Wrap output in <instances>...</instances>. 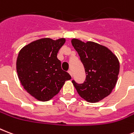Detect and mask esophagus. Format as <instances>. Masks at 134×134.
Instances as JSON below:
<instances>
[{
	"instance_id": "esophagus-1",
	"label": "esophagus",
	"mask_w": 134,
	"mask_h": 134,
	"mask_svg": "<svg viewBox=\"0 0 134 134\" xmlns=\"http://www.w3.org/2000/svg\"><path fill=\"white\" fill-rule=\"evenodd\" d=\"M68 72H69V74H70L71 76H72V71H71V70H69V71H68Z\"/></svg>"
}]
</instances>
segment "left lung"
Wrapping results in <instances>:
<instances>
[{"label":"left lung","mask_w":134,"mask_h":134,"mask_svg":"<svg viewBox=\"0 0 134 134\" xmlns=\"http://www.w3.org/2000/svg\"><path fill=\"white\" fill-rule=\"evenodd\" d=\"M74 46L85 69L83 83H72L82 98L89 103H97L111 93L117 83L119 63L115 54L107 47L92 41L84 43L73 38Z\"/></svg>","instance_id":"obj_1"}]
</instances>
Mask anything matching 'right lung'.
Masks as SVG:
<instances>
[{"instance_id":"right-lung-1","label":"right lung","mask_w":134,"mask_h":134,"mask_svg":"<svg viewBox=\"0 0 134 134\" xmlns=\"http://www.w3.org/2000/svg\"><path fill=\"white\" fill-rule=\"evenodd\" d=\"M65 38H44L23 47L17 59V72L29 93L40 101H48L57 95L71 77L61 67L57 58Z\"/></svg>"}]
</instances>
